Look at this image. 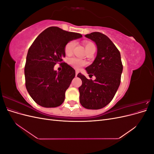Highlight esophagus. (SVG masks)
I'll list each match as a JSON object with an SVG mask.
<instances>
[{
  "mask_svg": "<svg viewBox=\"0 0 154 154\" xmlns=\"http://www.w3.org/2000/svg\"><path fill=\"white\" fill-rule=\"evenodd\" d=\"M78 73H79V71H76V75H75V76H76V77L77 76V75H78Z\"/></svg>",
  "mask_w": 154,
  "mask_h": 154,
  "instance_id": "obj_1",
  "label": "esophagus"
}]
</instances>
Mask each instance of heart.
<instances>
[{"instance_id": "obj_1", "label": "heart", "mask_w": 154, "mask_h": 154, "mask_svg": "<svg viewBox=\"0 0 154 154\" xmlns=\"http://www.w3.org/2000/svg\"><path fill=\"white\" fill-rule=\"evenodd\" d=\"M75 44L76 43L74 40H71L69 41V42H67L66 45H65V48H64L65 53L67 55L71 54L72 52L74 46H75ZM84 45H85L87 52L96 49L95 45L93 44L92 42L84 41ZM69 63L76 69L80 68L81 67H82L83 66H84L85 65V62L83 61V60L76 58H70L69 60Z\"/></svg>"}]
</instances>
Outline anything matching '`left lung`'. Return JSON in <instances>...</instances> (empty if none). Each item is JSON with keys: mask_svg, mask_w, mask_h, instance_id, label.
Returning a JSON list of instances; mask_svg holds the SVG:
<instances>
[{"mask_svg": "<svg viewBox=\"0 0 154 154\" xmlns=\"http://www.w3.org/2000/svg\"><path fill=\"white\" fill-rule=\"evenodd\" d=\"M85 37L97 45V56L93 63L85 69L95 80L88 79L81 73L82 85L79 87L81 105L87 109H100L113 99L121 82L123 65L119 50L108 36L99 32H93Z\"/></svg>", "mask_w": 154, "mask_h": 154, "instance_id": "1", "label": "left lung"}]
</instances>
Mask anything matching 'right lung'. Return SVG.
<instances>
[{
  "label": "right lung",
  "instance_id": "obj_1",
  "mask_svg": "<svg viewBox=\"0 0 154 154\" xmlns=\"http://www.w3.org/2000/svg\"><path fill=\"white\" fill-rule=\"evenodd\" d=\"M80 33L64 31L58 27H48L36 37L27 52L24 68L26 87L37 104L47 107L61 105L65 92L75 76V71L66 63L65 45L81 38ZM60 63L63 71L54 70Z\"/></svg>",
  "mask_w": 154,
  "mask_h": 154
}]
</instances>
